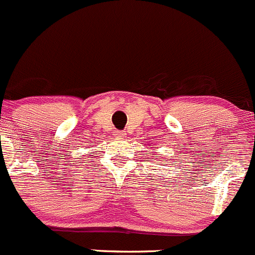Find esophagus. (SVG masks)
I'll return each mask as SVG.
<instances>
[{"mask_svg":"<svg viewBox=\"0 0 255 255\" xmlns=\"http://www.w3.org/2000/svg\"><path fill=\"white\" fill-rule=\"evenodd\" d=\"M114 135H115V137H118V138H124L127 133H125V131H115Z\"/></svg>","mask_w":255,"mask_h":255,"instance_id":"obj_1","label":"esophagus"}]
</instances>
